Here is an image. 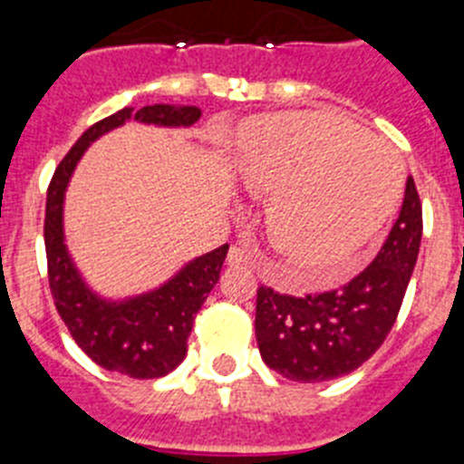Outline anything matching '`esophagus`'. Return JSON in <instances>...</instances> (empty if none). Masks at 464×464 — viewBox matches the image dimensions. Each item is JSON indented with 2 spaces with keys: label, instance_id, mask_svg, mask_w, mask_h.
<instances>
[{
  "label": "esophagus",
  "instance_id": "obj_1",
  "mask_svg": "<svg viewBox=\"0 0 464 464\" xmlns=\"http://www.w3.org/2000/svg\"><path fill=\"white\" fill-rule=\"evenodd\" d=\"M227 263L231 266V268H242V266H249V263H252V256H249L247 249L233 245L227 254Z\"/></svg>",
  "mask_w": 464,
  "mask_h": 464
}]
</instances>
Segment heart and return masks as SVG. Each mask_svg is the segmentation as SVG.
Returning a JSON list of instances; mask_svg holds the SVG:
<instances>
[{"mask_svg":"<svg viewBox=\"0 0 464 464\" xmlns=\"http://www.w3.org/2000/svg\"><path fill=\"white\" fill-rule=\"evenodd\" d=\"M237 175L273 194L275 247L316 277H337L386 222L402 189L393 148L333 112H270L240 136Z\"/></svg>","mask_w":464,"mask_h":464,"instance_id":"1","label":"heart"}]
</instances>
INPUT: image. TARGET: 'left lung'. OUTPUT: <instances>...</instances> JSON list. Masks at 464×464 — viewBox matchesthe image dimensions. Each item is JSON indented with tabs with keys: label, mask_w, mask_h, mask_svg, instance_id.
Wrapping results in <instances>:
<instances>
[{
	"label": "left lung",
	"mask_w": 464,
	"mask_h": 464,
	"mask_svg": "<svg viewBox=\"0 0 464 464\" xmlns=\"http://www.w3.org/2000/svg\"><path fill=\"white\" fill-rule=\"evenodd\" d=\"M423 233L414 178L374 261L342 289L314 295L256 291V342L263 362L291 382L319 383L353 372L383 344L402 307Z\"/></svg>",
	"instance_id": "left-lung-1"
}]
</instances>
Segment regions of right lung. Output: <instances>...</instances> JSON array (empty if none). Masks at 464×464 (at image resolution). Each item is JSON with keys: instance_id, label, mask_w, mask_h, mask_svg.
I'll return each mask as SVG.
<instances>
[{"instance_id": "add662e5", "label": "right lung", "mask_w": 464, "mask_h": 464, "mask_svg": "<svg viewBox=\"0 0 464 464\" xmlns=\"http://www.w3.org/2000/svg\"><path fill=\"white\" fill-rule=\"evenodd\" d=\"M201 108L154 103L140 111L122 108L111 118L92 124L57 166L45 201V256L53 300L62 321L82 352L111 372L133 379L169 374L187 356V337L208 294L219 279L228 245L185 263L169 282L148 294L124 300L102 298L87 286L64 242V194L76 164L97 139L129 120L157 127H191Z\"/></svg>"}]
</instances>
